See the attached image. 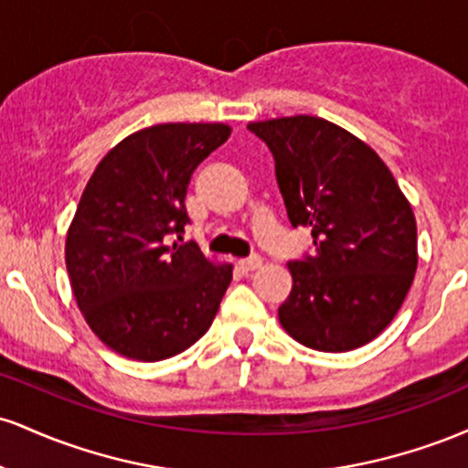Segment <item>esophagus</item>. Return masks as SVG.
I'll return each mask as SVG.
<instances>
[{
    "instance_id": "esophagus-1",
    "label": "esophagus",
    "mask_w": 468,
    "mask_h": 468,
    "mask_svg": "<svg viewBox=\"0 0 468 468\" xmlns=\"http://www.w3.org/2000/svg\"><path fill=\"white\" fill-rule=\"evenodd\" d=\"M238 266L241 268L244 272H250V271H257V268L261 266V257L260 255H252V257H246V260H239Z\"/></svg>"
}]
</instances>
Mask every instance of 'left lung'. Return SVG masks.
I'll list each match as a JSON object with an SVG mask.
<instances>
[{"instance_id": "8db88e82", "label": "left lung", "mask_w": 468, "mask_h": 468, "mask_svg": "<svg viewBox=\"0 0 468 468\" xmlns=\"http://www.w3.org/2000/svg\"><path fill=\"white\" fill-rule=\"evenodd\" d=\"M275 158L290 224L314 252L288 264L279 324L310 350L347 352L391 324L418 266L416 218L388 165L350 132L316 116L249 122Z\"/></svg>"}]
</instances>
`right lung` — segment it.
Here are the masks:
<instances>
[{
	"label": "right lung",
	"instance_id": "1",
	"mask_svg": "<svg viewBox=\"0 0 468 468\" xmlns=\"http://www.w3.org/2000/svg\"><path fill=\"white\" fill-rule=\"evenodd\" d=\"M229 136L222 122L147 127L101 160L80 196L66 239L69 283L94 335L122 356H176L216 319L233 266L166 238L185 233L193 171Z\"/></svg>",
	"mask_w": 468,
	"mask_h": 468
}]
</instances>
